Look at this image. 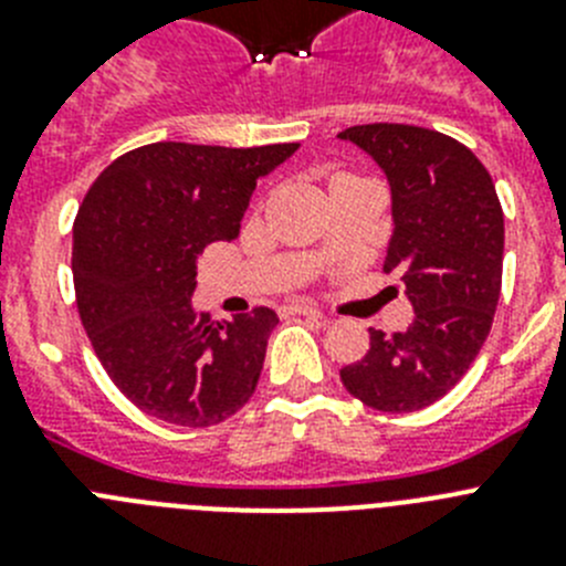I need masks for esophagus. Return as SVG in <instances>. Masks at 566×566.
Returning <instances> with one entry per match:
<instances>
[{"label":"esophagus","instance_id":"obj_1","mask_svg":"<svg viewBox=\"0 0 566 566\" xmlns=\"http://www.w3.org/2000/svg\"><path fill=\"white\" fill-rule=\"evenodd\" d=\"M289 314H300V317H312V319H326V314L317 312L312 306H289Z\"/></svg>","mask_w":566,"mask_h":566}]
</instances>
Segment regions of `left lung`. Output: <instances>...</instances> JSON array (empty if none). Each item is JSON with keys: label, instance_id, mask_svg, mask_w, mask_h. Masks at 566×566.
I'll return each instance as SVG.
<instances>
[{"label": "left lung", "instance_id": "left-lung-1", "mask_svg": "<svg viewBox=\"0 0 566 566\" xmlns=\"http://www.w3.org/2000/svg\"><path fill=\"white\" fill-rule=\"evenodd\" d=\"M391 184L394 232L382 269L413 306L408 332L368 328L371 345L339 371L345 391L385 413L422 411L464 377L502 292L504 214L488 169L464 144L411 124L339 133Z\"/></svg>", "mask_w": 566, "mask_h": 566}]
</instances>
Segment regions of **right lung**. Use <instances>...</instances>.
Masks as SVG:
<instances>
[{
    "label": "right lung",
    "mask_w": 566,
    "mask_h": 566,
    "mask_svg": "<svg viewBox=\"0 0 566 566\" xmlns=\"http://www.w3.org/2000/svg\"><path fill=\"white\" fill-rule=\"evenodd\" d=\"M297 144L158 142L115 158L73 223L82 326L115 388L149 417L209 428L254 394L272 308L212 323L195 314L198 258L234 240L254 187Z\"/></svg>",
    "instance_id": "1"
}]
</instances>
